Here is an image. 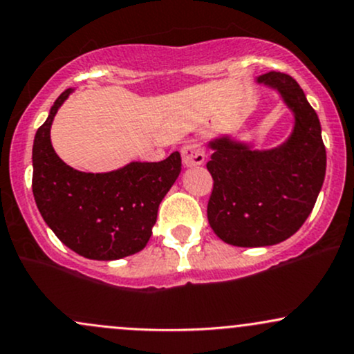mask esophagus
I'll return each mask as SVG.
<instances>
[{"mask_svg":"<svg viewBox=\"0 0 354 354\" xmlns=\"http://www.w3.org/2000/svg\"><path fill=\"white\" fill-rule=\"evenodd\" d=\"M204 160H206V151L201 147V143L189 142L182 147V162H184L185 167L201 165Z\"/></svg>","mask_w":354,"mask_h":354,"instance_id":"obj_1","label":"esophagus"}]
</instances>
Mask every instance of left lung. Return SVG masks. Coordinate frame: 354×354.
Listing matches in <instances>:
<instances>
[{
    "label": "left lung",
    "instance_id": "8db88e82",
    "mask_svg": "<svg viewBox=\"0 0 354 354\" xmlns=\"http://www.w3.org/2000/svg\"><path fill=\"white\" fill-rule=\"evenodd\" d=\"M257 82L277 91L292 111L290 136L270 150L227 135L207 143L212 155L206 167L214 180L209 224L224 243L245 248L277 245L297 233L326 176L321 123L297 81L268 72Z\"/></svg>",
    "mask_w": 354,
    "mask_h": 354
}]
</instances>
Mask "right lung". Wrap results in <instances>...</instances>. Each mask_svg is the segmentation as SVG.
I'll return each instance as SVG.
<instances>
[{
	"mask_svg": "<svg viewBox=\"0 0 354 354\" xmlns=\"http://www.w3.org/2000/svg\"><path fill=\"white\" fill-rule=\"evenodd\" d=\"M74 89L64 91L33 140L32 189L55 236L89 260H120L142 252L162 199L182 169L180 153L162 162H130L102 174L81 172L60 160L50 142L52 121Z\"/></svg>",
	"mask_w": 354,
	"mask_h": 354,
	"instance_id": "right-lung-1",
	"label": "right lung"
}]
</instances>
